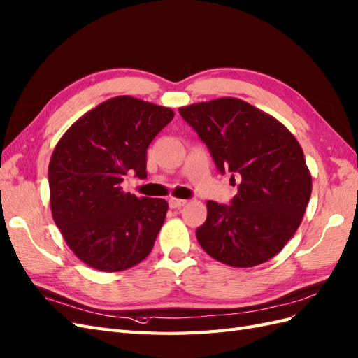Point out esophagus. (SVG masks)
<instances>
[{"label":"esophagus","mask_w":358,"mask_h":358,"mask_svg":"<svg viewBox=\"0 0 358 358\" xmlns=\"http://www.w3.org/2000/svg\"><path fill=\"white\" fill-rule=\"evenodd\" d=\"M186 199H178V198H169L168 203L171 208H181L182 206H186Z\"/></svg>","instance_id":"esophagus-1"}]
</instances>
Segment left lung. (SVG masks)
I'll list each match as a JSON object with an SVG mask.
<instances>
[{
	"label": "left lung",
	"instance_id": "left-lung-1",
	"mask_svg": "<svg viewBox=\"0 0 358 358\" xmlns=\"http://www.w3.org/2000/svg\"><path fill=\"white\" fill-rule=\"evenodd\" d=\"M180 115L217 169L240 177L231 206L207 202V220L196 229L201 248L237 268L267 262L299 229L310 199L312 176L299 141L267 112L234 97L182 106Z\"/></svg>",
	"mask_w": 358,
	"mask_h": 358
}]
</instances>
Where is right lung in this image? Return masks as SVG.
<instances>
[{"label": "right lung", "mask_w": 358, "mask_h": 358, "mask_svg": "<svg viewBox=\"0 0 358 358\" xmlns=\"http://www.w3.org/2000/svg\"><path fill=\"white\" fill-rule=\"evenodd\" d=\"M173 118L171 108L130 96L97 105L71 124L50 156V211L67 246L88 267L117 273L144 261L168 202L138 198L121 182L147 177V148Z\"/></svg>", "instance_id": "obj_1"}]
</instances>
